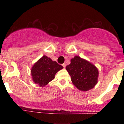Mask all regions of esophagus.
Here are the masks:
<instances>
[{"label": "esophagus", "mask_w": 124, "mask_h": 124, "mask_svg": "<svg viewBox=\"0 0 124 124\" xmlns=\"http://www.w3.org/2000/svg\"><path fill=\"white\" fill-rule=\"evenodd\" d=\"M62 66H63V68H65V67H66V64H65V63H63V64H62Z\"/></svg>", "instance_id": "34e87169"}]
</instances>
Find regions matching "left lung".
<instances>
[{
  "label": "left lung",
  "instance_id": "1",
  "mask_svg": "<svg viewBox=\"0 0 124 124\" xmlns=\"http://www.w3.org/2000/svg\"><path fill=\"white\" fill-rule=\"evenodd\" d=\"M73 85L78 89L87 91L93 88L98 82L99 72L95 66L79 56L71 59L66 67Z\"/></svg>",
  "mask_w": 124,
  "mask_h": 124
}]
</instances>
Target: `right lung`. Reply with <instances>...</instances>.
Returning <instances> with one entry per match:
<instances>
[{
    "instance_id": "add662e5",
    "label": "right lung",
    "mask_w": 124,
    "mask_h": 124,
    "mask_svg": "<svg viewBox=\"0 0 124 124\" xmlns=\"http://www.w3.org/2000/svg\"><path fill=\"white\" fill-rule=\"evenodd\" d=\"M62 68V65L44 55L33 65L31 69L32 80L36 84L44 86L53 80L55 74Z\"/></svg>"
}]
</instances>
